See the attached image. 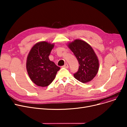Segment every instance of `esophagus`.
<instances>
[{"label":"esophagus","mask_w":127,"mask_h":127,"mask_svg":"<svg viewBox=\"0 0 127 127\" xmlns=\"http://www.w3.org/2000/svg\"><path fill=\"white\" fill-rule=\"evenodd\" d=\"M62 67H64V68H68V67H69V66H68V64L66 63V64H65L62 66Z\"/></svg>","instance_id":"esophagus-1"}]
</instances>
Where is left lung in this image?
Returning <instances> with one entry per match:
<instances>
[{
    "label": "left lung",
    "instance_id": "obj_1",
    "mask_svg": "<svg viewBox=\"0 0 127 127\" xmlns=\"http://www.w3.org/2000/svg\"><path fill=\"white\" fill-rule=\"evenodd\" d=\"M68 47L77 58L79 69L74 77L82 83L91 81L97 75L99 69V60L92 47L80 39H75Z\"/></svg>",
    "mask_w": 127,
    "mask_h": 127
}]
</instances>
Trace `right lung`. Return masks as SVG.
<instances>
[{
	"label": "right lung",
	"mask_w": 127,
	"mask_h": 127,
	"mask_svg": "<svg viewBox=\"0 0 127 127\" xmlns=\"http://www.w3.org/2000/svg\"><path fill=\"white\" fill-rule=\"evenodd\" d=\"M54 46V44L40 42L33 46L29 53L26 62L27 70L32 81L37 86H48L60 69L49 59Z\"/></svg>",
	"instance_id": "1"
}]
</instances>
